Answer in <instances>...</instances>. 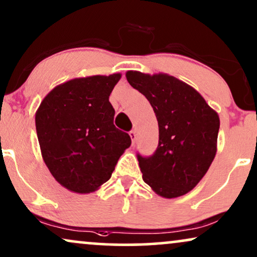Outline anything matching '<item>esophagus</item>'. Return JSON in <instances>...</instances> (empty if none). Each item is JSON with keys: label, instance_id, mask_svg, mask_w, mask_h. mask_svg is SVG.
<instances>
[{"label": "esophagus", "instance_id": "obj_1", "mask_svg": "<svg viewBox=\"0 0 257 257\" xmlns=\"http://www.w3.org/2000/svg\"><path fill=\"white\" fill-rule=\"evenodd\" d=\"M129 135H131V139H132L133 144H135V141H136V133L134 131H132L131 133H129Z\"/></svg>", "mask_w": 257, "mask_h": 257}]
</instances>
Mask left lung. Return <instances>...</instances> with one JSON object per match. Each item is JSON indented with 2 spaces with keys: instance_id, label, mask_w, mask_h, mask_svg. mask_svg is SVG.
<instances>
[{
  "instance_id": "obj_1",
  "label": "left lung",
  "mask_w": 257,
  "mask_h": 257,
  "mask_svg": "<svg viewBox=\"0 0 257 257\" xmlns=\"http://www.w3.org/2000/svg\"><path fill=\"white\" fill-rule=\"evenodd\" d=\"M125 77L151 103L159 124L157 151L147 158L138 154L142 178L159 196H184L215 159L218 113L198 91L173 76L128 71Z\"/></svg>"
}]
</instances>
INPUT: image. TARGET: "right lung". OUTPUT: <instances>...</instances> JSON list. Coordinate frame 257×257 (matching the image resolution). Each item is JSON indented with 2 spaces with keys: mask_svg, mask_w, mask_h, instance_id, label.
Masks as SVG:
<instances>
[{
  "mask_svg": "<svg viewBox=\"0 0 257 257\" xmlns=\"http://www.w3.org/2000/svg\"><path fill=\"white\" fill-rule=\"evenodd\" d=\"M121 73L76 78L54 87L35 113L41 155L54 179L90 193L111 177L131 136L113 125L109 96Z\"/></svg>",
  "mask_w": 257,
  "mask_h": 257,
  "instance_id": "obj_1",
  "label": "right lung"
}]
</instances>
